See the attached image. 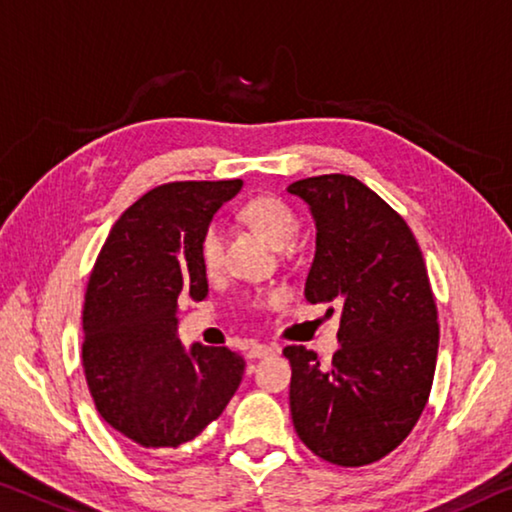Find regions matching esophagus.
<instances>
[{
  "label": "esophagus",
  "mask_w": 512,
  "mask_h": 512,
  "mask_svg": "<svg viewBox=\"0 0 512 512\" xmlns=\"http://www.w3.org/2000/svg\"><path fill=\"white\" fill-rule=\"evenodd\" d=\"M266 355H273V348L266 346V344H253L248 348V358L250 360H259V358H266Z\"/></svg>",
  "instance_id": "1"
}]
</instances>
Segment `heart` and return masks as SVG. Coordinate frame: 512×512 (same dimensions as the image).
Returning a JSON list of instances; mask_svg holds the SVG:
<instances>
[{"label": "heart", "mask_w": 512, "mask_h": 512, "mask_svg": "<svg viewBox=\"0 0 512 512\" xmlns=\"http://www.w3.org/2000/svg\"><path fill=\"white\" fill-rule=\"evenodd\" d=\"M241 216L255 227L259 234H264L275 248H287L294 241L298 232V216L291 209L289 202L275 196H259L246 202L241 209ZM223 259V232L218 223H209L200 237V262L212 273L221 266ZM282 296L278 291L257 298V305H275Z\"/></svg>", "instance_id": "heart-1"}]
</instances>
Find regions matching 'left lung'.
Returning a JSON list of instances; mask_svg holds the SVG:
<instances>
[{
  "label": "left lung",
  "mask_w": 512,
  "mask_h": 512,
  "mask_svg": "<svg viewBox=\"0 0 512 512\" xmlns=\"http://www.w3.org/2000/svg\"><path fill=\"white\" fill-rule=\"evenodd\" d=\"M287 191L316 227L305 298L342 305L330 367L285 348L291 419L316 456L362 467L394 451L426 408L440 344L431 282L410 227L360 180L319 175Z\"/></svg>",
  "instance_id": "left-lung-1"
}]
</instances>
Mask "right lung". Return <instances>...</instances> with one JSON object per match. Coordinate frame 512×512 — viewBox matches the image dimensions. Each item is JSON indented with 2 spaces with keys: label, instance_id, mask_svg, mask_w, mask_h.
Returning <instances> with one entry per match:
<instances>
[{
  "label": "right lung",
  "instance_id": "obj_1",
  "mask_svg": "<svg viewBox=\"0 0 512 512\" xmlns=\"http://www.w3.org/2000/svg\"><path fill=\"white\" fill-rule=\"evenodd\" d=\"M241 180L173 182L145 193L111 227L84 303L86 383L111 428L143 449L198 437L237 392L243 358L177 335L184 298L209 294L200 237Z\"/></svg>",
  "mask_w": 512,
  "mask_h": 512
}]
</instances>
